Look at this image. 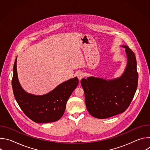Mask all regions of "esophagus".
<instances>
[{"label":"esophagus","instance_id":"obj_1","mask_svg":"<svg viewBox=\"0 0 150 150\" xmlns=\"http://www.w3.org/2000/svg\"><path fill=\"white\" fill-rule=\"evenodd\" d=\"M76 75H77V77L78 78V79H79V80H81L82 78H83V76H84V74H83L82 72H79L77 73Z\"/></svg>","mask_w":150,"mask_h":150}]
</instances>
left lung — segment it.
<instances>
[{
	"label": "left lung",
	"instance_id": "8db88e82",
	"mask_svg": "<svg viewBox=\"0 0 150 150\" xmlns=\"http://www.w3.org/2000/svg\"><path fill=\"white\" fill-rule=\"evenodd\" d=\"M122 47L125 48L127 63L121 76L110 80L91 76L81 81L87 109L94 117L105 119L124 112L137 91L138 74L135 54L127 46Z\"/></svg>",
	"mask_w": 150,
	"mask_h": 150
}]
</instances>
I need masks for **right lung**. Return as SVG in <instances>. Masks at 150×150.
Instances as JSON below:
<instances>
[{
  "label": "right lung",
  "instance_id": "add662e5",
  "mask_svg": "<svg viewBox=\"0 0 150 150\" xmlns=\"http://www.w3.org/2000/svg\"><path fill=\"white\" fill-rule=\"evenodd\" d=\"M16 61L17 58L13 65L12 85L15 100L21 110L36 123H50L60 119L65 112L68 100L78 84V78L60 83L46 94H31L25 91L19 83Z\"/></svg>",
  "mask_w": 150,
  "mask_h": 150
}]
</instances>
